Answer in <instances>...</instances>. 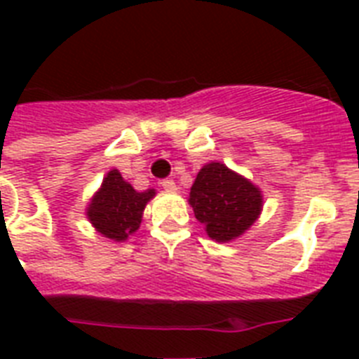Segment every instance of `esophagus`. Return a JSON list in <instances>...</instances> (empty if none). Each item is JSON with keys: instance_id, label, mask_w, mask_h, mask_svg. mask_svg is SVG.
I'll list each match as a JSON object with an SVG mask.
<instances>
[{"instance_id": "1", "label": "esophagus", "mask_w": 359, "mask_h": 359, "mask_svg": "<svg viewBox=\"0 0 359 359\" xmlns=\"http://www.w3.org/2000/svg\"><path fill=\"white\" fill-rule=\"evenodd\" d=\"M161 186L165 189V191H170V194H173V191H177V184H175V182H173V180H171V179H164V180H162V182H161Z\"/></svg>"}]
</instances>
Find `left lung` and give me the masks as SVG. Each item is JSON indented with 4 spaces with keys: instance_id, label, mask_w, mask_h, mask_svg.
<instances>
[{
    "instance_id": "left-lung-1",
    "label": "left lung",
    "mask_w": 359,
    "mask_h": 359,
    "mask_svg": "<svg viewBox=\"0 0 359 359\" xmlns=\"http://www.w3.org/2000/svg\"><path fill=\"white\" fill-rule=\"evenodd\" d=\"M189 204L208 236L217 243H228L257 221L263 195L243 175L221 162H210L198 171L189 191Z\"/></svg>"
}]
</instances>
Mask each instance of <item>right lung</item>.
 I'll return each mask as SVG.
<instances>
[{
    "instance_id": "obj_1",
    "label": "right lung",
    "mask_w": 359,
    "mask_h": 359,
    "mask_svg": "<svg viewBox=\"0 0 359 359\" xmlns=\"http://www.w3.org/2000/svg\"><path fill=\"white\" fill-rule=\"evenodd\" d=\"M153 197L155 189L137 191L122 179L118 170H111L87 206V219L98 233L122 243L138 230L144 208Z\"/></svg>"
}]
</instances>
